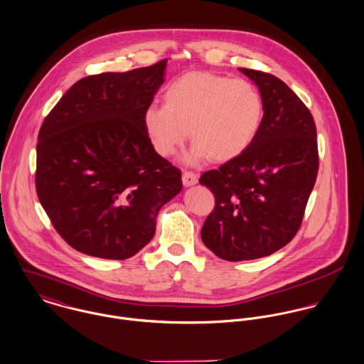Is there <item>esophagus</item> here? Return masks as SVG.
I'll use <instances>...</instances> for the list:
<instances>
[{
  "mask_svg": "<svg viewBox=\"0 0 364 364\" xmlns=\"http://www.w3.org/2000/svg\"><path fill=\"white\" fill-rule=\"evenodd\" d=\"M198 183V176L194 171H184L183 173V184L186 187H191Z\"/></svg>",
  "mask_w": 364,
  "mask_h": 364,
  "instance_id": "esophagus-1",
  "label": "esophagus"
}]
</instances>
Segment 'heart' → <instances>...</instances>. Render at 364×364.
Listing matches in <instances>:
<instances>
[{
  "label": "heart",
  "mask_w": 364,
  "mask_h": 364,
  "mask_svg": "<svg viewBox=\"0 0 364 364\" xmlns=\"http://www.w3.org/2000/svg\"><path fill=\"white\" fill-rule=\"evenodd\" d=\"M163 102L145 109V132L154 149L167 158L186 142L190 129L194 144L186 162L191 164L237 158L255 139L264 117V100L254 83L209 73L170 82Z\"/></svg>",
  "instance_id": "b5f03b06"
}]
</instances>
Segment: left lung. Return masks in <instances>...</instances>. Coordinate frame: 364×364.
<instances>
[{"mask_svg": "<svg viewBox=\"0 0 364 364\" xmlns=\"http://www.w3.org/2000/svg\"><path fill=\"white\" fill-rule=\"evenodd\" d=\"M240 71L261 92V128L242 155L200 178L215 197L202 242L226 261L267 257L290 242L318 173L317 129L306 105L279 78Z\"/></svg>", "mask_w": 364, "mask_h": 364, "instance_id": "obj_1", "label": "left lung"}]
</instances>
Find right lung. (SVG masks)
Wrapping results in <instances>:
<instances>
[{
	"label": "right lung",
	"instance_id": "1",
	"mask_svg": "<svg viewBox=\"0 0 364 364\" xmlns=\"http://www.w3.org/2000/svg\"><path fill=\"white\" fill-rule=\"evenodd\" d=\"M166 65L82 78L41 124L39 201L58 235L86 255H135L183 188L181 171L154 149L142 122Z\"/></svg>",
	"mask_w": 364,
	"mask_h": 364
}]
</instances>
